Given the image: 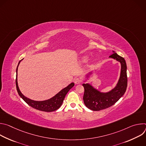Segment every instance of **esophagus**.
I'll return each mask as SVG.
<instances>
[{"label":"esophagus","mask_w":146,"mask_h":146,"mask_svg":"<svg viewBox=\"0 0 146 146\" xmlns=\"http://www.w3.org/2000/svg\"><path fill=\"white\" fill-rule=\"evenodd\" d=\"M74 81L75 84H80L81 82V79L79 78H76L74 79Z\"/></svg>","instance_id":"obj_1"}]
</instances>
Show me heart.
<instances>
[{"label":"heart","mask_w":146,"mask_h":146,"mask_svg":"<svg viewBox=\"0 0 146 146\" xmlns=\"http://www.w3.org/2000/svg\"><path fill=\"white\" fill-rule=\"evenodd\" d=\"M88 60V56H84L82 58V59H81V61L82 62H86Z\"/></svg>","instance_id":"heart-1"}]
</instances>
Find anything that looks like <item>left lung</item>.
I'll list each match as a JSON object with an SVG mask.
<instances>
[{
    "label": "left lung",
    "instance_id": "8db88e82",
    "mask_svg": "<svg viewBox=\"0 0 146 146\" xmlns=\"http://www.w3.org/2000/svg\"><path fill=\"white\" fill-rule=\"evenodd\" d=\"M113 52L109 57L119 62L121 65L120 77L116 87L108 92L103 93L89 84H82L84 88L83 100L86 107L91 110L99 111L113 106L126 91L128 81L126 62L123 58Z\"/></svg>",
    "mask_w": 146,
    "mask_h": 146
}]
</instances>
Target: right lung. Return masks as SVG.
<instances>
[{
	"instance_id": "add662e5",
	"label": "right lung",
	"mask_w": 146,
	"mask_h": 146,
	"mask_svg": "<svg viewBox=\"0 0 146 146\" xmlns=\"http://www.w3.org/2000/svg\"><path fill=\"white\" fill-rule=\"evenodd\" d=\"M21 60L19 62L18 65L16 70V80H15V84L16 88L18 92V95L20 96L28 105L31 106L32 108L36 109L37 110L46 111V112H51L56 110L58 109L62 105V103L65 99V97L68 91L74 86L73 82H72L68 87H65L63 90H62L59 92H58L56 95H55L54 97L51 98L50 99L43 100V101H35L31 100L27 97H25L21 92L18 86V82H17V70L18 66L20 63Z\"/></svg>"
}]
</instances>
